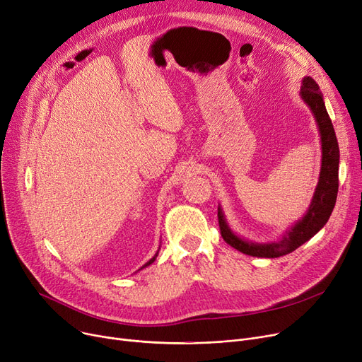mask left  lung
Segmentation results:
<instances>
[{"mask_svg":"<svg viewBox=\"0 0 362 362\" xmlns=\"http://www.w3.org/2000/svg\"><path fill=\"white\" fill-rule=\"evenodd\" d=\"M299 94L309 110L313 112L320 132L321 169L318 184L311 204H309L302 219L295 222L279 240H274V242L256 243L237 235L228 226L221 206H218V221L222 238L238 252L249 256L279 257L296 250L325 226L336 204L339 190V144L332 119L327 113L318 83L311 76H305L302 79Z\"/></svg>","mask_w":362,"mask_h":362,"instance_id":"left-lung-1","label":"left lung"}]
</instances>
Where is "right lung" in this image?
Returning a JSON list of instances; mask_svg holds the SVG:
<instances>
[{
	"instance_id": "obj_1",
	"label": "right lung",
	"mask_w": 362,
	"mask_h": 362,
	"mask_svg": "<svg viewBox=\"0 0 362 362\" xmlns=\"http://www.w3.org/2000/svg\"><path fill=\"white\" fill-rule=\"evenodd\" d=\"M159 249H160V246H159ZM158 255H159V250H158V252H156V255H154V256H153V257H151V259H150V261H148V262H147V264H144V265H143V267H141V268H140V269H143V268H146V267H148V265H151V264H153V262H154V261H156V257H158Z\"/></svg>"
}]
</instances>
